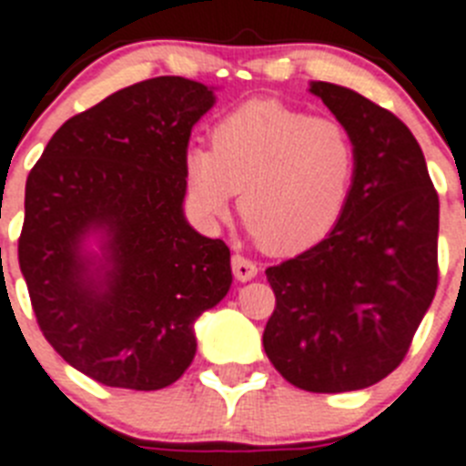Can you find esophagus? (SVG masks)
Masks as SVG:
<instances>
[{
  "label": "esophagus",
  "mask_w": 466,
  "mask_h": 466,
  "mask_svg": "<svg viewBox=\"0 0 466 466\" xmlns=\"http://www.w3.org/2000/svg\"><path fill=\"white\" fill-rule=\"evenodd\" d=\"M232 272L239 281H248V279H253V277L258 275V265L253 263V260H248V258L239 256V253H234V256H232Z\"/></svg>",
  "instance_id": "esophagus-1"
}]
</instances>
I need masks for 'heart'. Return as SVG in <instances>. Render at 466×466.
Instances as JSON below:
<instances>
[{
  "label": "heart",
  "mask_w": 466,
  "mask_h": 466,
  "mask_svg": "<svg viewBox=\"0 0 466 466\" xmlns=\"http://www.w3.org/2000/svg\"><path fill=\"white\" fill-rule=\"evenodd\" d=\"M185 173L203 218H227L241 191L239 215L253 237L269 253L291 256L327 239L343 218L358 148L341 120L253 99L215 125L210 148L187 151Z\"/></svg>",
  "instance_id": "obj_1"
}]
</instances>
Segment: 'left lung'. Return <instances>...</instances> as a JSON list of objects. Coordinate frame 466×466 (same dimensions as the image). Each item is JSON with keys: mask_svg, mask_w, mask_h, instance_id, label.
Listing matches in <instances>:
<instances>
[{"mask_svg": "<svg viewBox=\"0 0 466 466\" xmlns=\"http://www.w3.org/2000/svg\"><path fill=\"white\" fill-rule=\"evenodd\" d=\"M353 135L358 173L334 232L265 269L277 306L269 362L312 393L360 390L408 353L439 287V194L408 125L362 94L312 82Z\"/></svg>", "mask_w": 466, "mask_h": 466, "instance_id": "8db88e82", "label": "left lung"}]
</instances>
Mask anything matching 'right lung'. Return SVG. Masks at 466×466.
Returning <instances> with one entry per match:
<instances>
[{
  "instance_id": "1",
  "label": "right lung",
  "mask_w": 466,
  "mask_h": 466,
  "mask_svg": "<svg viewBox=\"0 0 466 466\" xmlns=\"http://www.w3.org/2000/svg\"><path fill=\"white\" fill-rule=\"evenodd\" d=\"M213 104L187 77L137 82L66 120L27 175L18 263L35 318L104 386L177 381L197 355L194 322L232 287L227 244L182 210L191 127Z\"/></svg>"
}]
</instances>
